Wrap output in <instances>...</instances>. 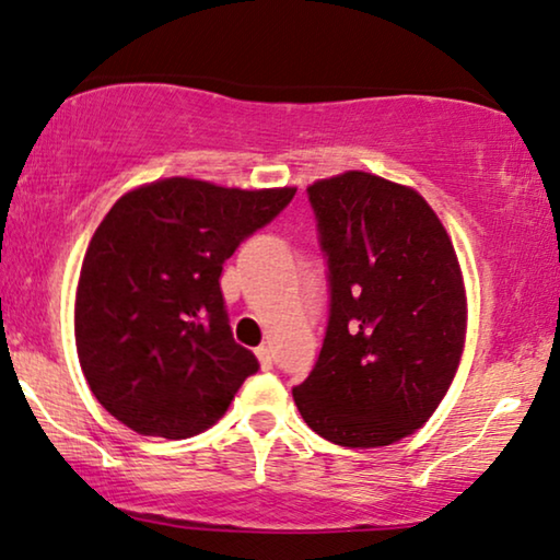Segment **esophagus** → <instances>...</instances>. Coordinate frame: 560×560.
<instances>
[{"instance_id": "1", "label": "esophagus", "mask_w": 560, "mask_h": 560, "mask_svg": "<svg viewBox=\"0 0 560 560\" xmlns=\"http://www.w3.org/2000/svg\"><path fill=\"white\" fill-rule=\"evenodd\" d=\"M255 355H257V360H260V368H262V370H270V368H272V350H270L268 346L257 348Z\"/></svg>"}]
</instances>
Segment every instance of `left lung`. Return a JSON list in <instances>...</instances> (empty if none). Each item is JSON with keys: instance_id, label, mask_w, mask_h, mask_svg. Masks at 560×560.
Returning a JSON list of instances; mask_svg holds the SVG:
<instances>
[{"instance_id": "1", "label": "left lung", "mask_w": 560, "mask_h": 560, "mask_svg": "<svg viewBox=\"0 0 560 560\" xmlns=\"http://www.w3.org/2000/svg\"><path fill=\"white\" fill-rule=\"evenodd\" d=\"M328 260L330 317L317 363L292 398L346 448L390 445L448 393L466 342V288L433 208L370 172L307 187Z\"/></svg>"}]
</instances>
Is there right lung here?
<instances>
[{
	"label": "right lung",
	"instance_id": "obj_1",
	"mask_svg": "<svg viewBox=\"0 0 560 560\" xmlns=\"http://www.w3.org/2000/svg\"><path fill=\"white\" fill-rule=\"evenodd\" d=\"M292 197L295 187L237 190L167 177L112 205L74 300L77 355L109 416L167 441L225 416L260 363L232 338L222 265Z\"/></svg>",
	"mask_w": 560,
	"mask_h": 560
}]
</instances>
